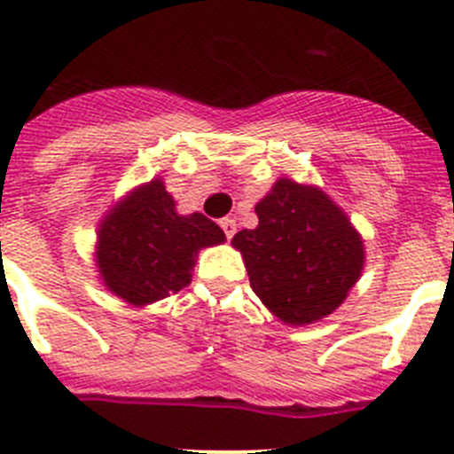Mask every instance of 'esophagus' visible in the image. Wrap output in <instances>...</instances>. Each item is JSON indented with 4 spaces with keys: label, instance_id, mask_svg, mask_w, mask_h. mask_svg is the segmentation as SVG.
<instances>
[{
    "label": "esophagus",
    "instance_id": "1",
    "mask_svg": "<svg viewBox=\"0 0 454 454\" xmlns=\"http://www.w3.org/2000/svg\"><path fill=\"white\" fill-rule=\"evenodd\" d=\"M219 226H222V231L226 232L228 239H231V237L235 235V232H237V222H235V219H232V217L222 219V222H219Z\"/></svg>",
    "mask_w": 454,
    "mask_h": 454
}]
</instances>
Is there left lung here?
Wrapping results in <instances>:
<instances>
[{"label":"left lung","mask_w":454,"mask_h":454,"mask_svg":"<svg viewBox=\"0 0 454 454\" xmlns=\"http://www.w3.org/2000/svg\"><path fill=\"white\" fill-rule=\"evenodd\" d=\"M255 213L257 228L231 244L262 304L291 327L336 311L365 266V244L345 210L323 188L279 176Z\"/></svg>","instance_id":"obj_1"}]
</instances>
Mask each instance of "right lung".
<instances>
[{
    "mask_svg": "<svg viewBox=\"0 0 454 454\" xmlns=\"http://www.w3.org/2000/svg\"><path fill=\"white\" fill-rule=\"evenodd\" d=\"M96 269L105 289L131 307H147L192 282L201 248L226 241L201 213L179 215L163 179L131 188L96 231Z\"/></svg>",
    "mask_w": 454,
    "mask_h": 454,
    "instance_id": "obj_1",
    "label": "right lung"
}]
</instances>
